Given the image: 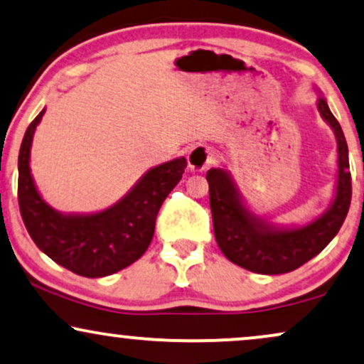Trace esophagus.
I'll return each mask as SVG.
<instances>
[{"mask_svg": "<svg viewBox=\"0 0 364 364\" xmlns=\"http://www.w3.org/2000/svg\"><path fill=\"white\" fill-rule=\"evenodd\" d=\"M215 161L213 151L206 146H195L191 148L190 153H188V166H190L191 171H203L210 166Z\"/></svg>", "mask_w": 364, "mask_h": 364, "instance_id": "1", "label": "esophagus"}]
</instances>
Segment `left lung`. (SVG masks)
Returning a JSON list of instances; mask_svg holds the SVG:
<instances>
[{
  "label": "left lung",
  "mask_w": 364,
  "mask_h": 364,
  "mask_svg": "<svg viewBox=\"0 0 364 364\" xmlns=\"http://www.w3.org/2000/svg\"><path fill=\"white\" fill-rule=\"evenodd\" d=\"M314 90L319 94L316 107L323 121L333 129L338 148L334 195L319 216L306 223H274L248 206L228 169L220 166L206 173L216 243L230 262L250 272L265 275L292 272L328 247L348 215L351 203L348 144L328 100L317 87Z\"/></svg>",
  "instance_id": "1"
}]
</instances>
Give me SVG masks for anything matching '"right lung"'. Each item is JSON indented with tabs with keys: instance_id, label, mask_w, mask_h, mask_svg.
<instances>
[{
	"instance_id": "1",
	"label": "right lung",
	"mask_w": 364,
	"mask_h": 364,
	"mask_svg": "<svg viewBox=\"0 0 364 364\" xmlns=\"http://www.w3.org/2000/svg\"><path fill=\"white\" fill-rule=\"evenodd\" d=\"M45 110L26 129L18 156V203L35 245L82 277H105L141 259L154 235L156 216L178 185L186 158L149 168L121 200L92 213H63L40 195L31 174L33 136Z\"/></svg>"
}]
</instances>
